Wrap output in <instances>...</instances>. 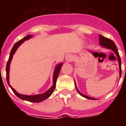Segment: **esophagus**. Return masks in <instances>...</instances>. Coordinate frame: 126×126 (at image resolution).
<instances>
[{"label": "esophagus", "mask_w": 126, "mask_h": 126, "mask_svg": "<svg viewBox=\"0 0 126 126\" xmlns=\"http://www.w3.org/2000/svg\"><path fill=\"white\" fill-rule=\"evenodd\" d=\"M73 60H74V57L71 55H66V61H68V62H71Z\"/></svg>", "instance_id": "1"}]
</instances>
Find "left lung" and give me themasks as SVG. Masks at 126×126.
Masks as SVG:
<instances>
[{"label":"left lung","instance_id":"8db88e82","mask_svg":"<svg viewBox=\"0 0 126 126\" xmlns=\"http://www.w3.org/2000/svg\"><path fill=\"white\" fill-rule=\"evenodd\" d=\"M99 44L100 45H101L103 47H105L106 48H108V49H112V51L116 53V55H117L118 59V64H119V69H120V77H121L122 75V69H121V59H120V57L119 53H118V51L117 47L115 45L114 42L112 41V40L109 39V38H105L102 35L99 34ZM75 86H76V89H77V92L79 93L81 96H82L86 98V99H92V100H95V98H92L90 97H88L87 95H83L82 94H81L80 92H79L78 88H77V86H76V84H75Z\"/></svg>","mask_w":126,"mask_h":126}]
</instances>
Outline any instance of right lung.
Segmentation results:
<instances>
[{
	"label": "right lung",
	"instance_id": "obj_1",
	"mask_svg": "<svg viewBox=\"0 0 126 126\" xmlns=\"http://www.w3.org/2000/svg\"><path fill=\"white\" fill-rule=\"evenodd\" d=\"M32 36V35H27V36H25V38H23L21 40H19L18 42H17L15 44L14 46H13L12 49L10 51V57H9L8 61L7 62L6 65V80L8 84L9 85V86L10 87L12 90L13 91V92L16 94V95L17 97H18L19 99L22 100H25V101H27L30 102H33V103H39V102L43 101L44 100L46 99L47 98L49 97V96L51 95L52 93L53 92L54 90H55V85H56V81H57V79L58 77V75L59 74V72H60V70L61 69V67L63 65V63H59L56 66L55 69V71H54V73H53V86H51V88H49V90L46 91V92H44V94H39V95H22V94H19V93L16 91V90L14 89V88L12 87V86L10 85V82H9V71H10V65L11 61H12V59L13 55L15 53L16 51L17 50V49L18 48V47L19 46L24 42L25 40H29V38H31Z\"/></svg>",
	"mask_w": 126,
	"mask_h": 126
}]
</instances>
